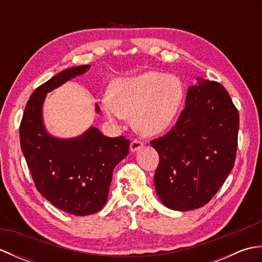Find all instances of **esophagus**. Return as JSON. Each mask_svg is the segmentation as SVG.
Instances as JSON below:
<instances>
[{"label":"esophagus","mask_w":262,"mask_h":262,"mask_svg":"<svg viewBox=\"0 0 262 262\" xmlns=\"http://www.w3.org/2000/svg\"><path fill=\"white\" fill-rule=\"evenodd\" d=\"M142 147H143V142H141V141L135 140L130 143V152L132 153L137 152L138 149H141Z\"/></svg>","instance_id":"1"}]
</instances>
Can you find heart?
<instances>
[{"mask_svg": "<svg viewBox=\"0 0 262 262\" xmlns=\"http://www.w3.org/2000/svg\"><path fill=\"white\" fill-rule=\"evenodd\" d=\"M111 92L113 96L105 94L101 99L107 118L118 122L133 117L135 127L147 136L168 130L185 102V86L179 77L155 71L117 80Z\"/></svg>", "mask_w": 262, "mask_h": 262, "instance_id": "obj_1", "label": "heart"}]
</instances>
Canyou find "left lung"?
Segmentation results:
<instances>
[{
	"instance_id": "left-lung-1",
	"label": "left lung",
	"mask_w": 262,
	"mask_h": 262,
	"mask_svg": "<svg viewBox=\"0 0 262 262\" xmlns=\"http://www.w3.org/2000/svg\"><path fill=\"white\" fill-rule=\"evenodd\" d=\"M176 126L151 142L160 163L154 186L170 209L202 207L215 196L234 166L238 113L220 83L196 77Z\"/></svg>"
}]
</instances>
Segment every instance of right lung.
Returning a JSON list of instances; mask_svg holds the SVG:
<instances>
[{"label":"right lung","mask_w":262,"mask_h":262,"mask_svg":"<svg viewBox=\"0 0 262 262\" xmlns=\"http://www.w3.org/2000/svg\"><path fill=\"white\" fill-rule=\"evenodd\" d=\"M90 68L66 69L37 88L27 102L20 125L21 149L38 191L56 208L76 216L102 209L115 166L127 157L129 148L124 136L107 137L94 126L70 138L47 130L42 116L47 94ZM96 113L100 114L98 104Z\"/></svg>","instance_id":"1"}]
</instances>
